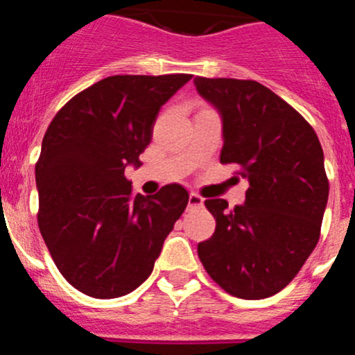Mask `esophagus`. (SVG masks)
<instances>
[{
  "label": "esophagus",
  "mask_w": 355,
  "mask_h": 355,
  "mask_svg": "<svg viewBox=\"0 0 355 355\" xmlns=\"http://www.w3.org/2000/svg\"><path fill=\"white\" fill-rule=\"evenodd\" d=\"M203 205V198L200 195H196V193H189V198H188V207L193 208V207H202Z\"/></svg>",
  "instance_id": "obj_1"
}]
</instances>
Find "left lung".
<instances>
[{
  "label": "left lung",
  "mask_w": 355,
  "mask_h": 355,
  "mask_svg": "<svg viewBox=\"0 0 355 355\" xmlns=\"http://www.w3.org/2000/svg\"><path fill=\"white\" fill-rule=\"evenodd\" d=\"M195 85L222 116V164L248 179L246 202L229 210L207 200L215 232L198 244L208 275L241 299L277 294L302 268L320 239L328 202L323 148L313 126L254 80L203 78Z\"/></svg>",
  "instance_id": "obj_1"
}]
</instances>
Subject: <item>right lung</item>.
Masks as SVG:
<instances>
[{
    "instance_id": "add662e5",
    "label": "right lung",
    "mask_w": 355,
    "mask_h": 355,
    "mask_svg": "<svg viewBox=\"0 0 355 355\" xmlns=\"http://www.w3.org/2000/svg\"><path fill=\"white\" fill-rule=\"evenodd\" d=\"M189 80L107 76L69 98L44 135L39 229L61 275L90 297H121L144 284L188 205L179 184L135 195L124 169L141 166L160 107Z\"/></svg>"
}]
</instances>
